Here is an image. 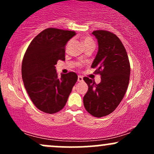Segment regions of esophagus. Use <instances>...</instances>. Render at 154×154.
Wrapping results in <instances>:
<instances>
[{
    "label": "esophagus",
    "mask_w": 154,
    "mask_h": 154,
    "mask_svg": "<svg viewBox=\"0 0 154 154\" xmlns=\"http://www.w3.org/2000/svg\"><path fill=\"white\" fill-rule=\"evenodd\" d=\"M77 81H78V82H82V81H83V77H82V76H81V75H79L78 76V78H77Z\"/></svg>",
    "instance_id": "obj_1"
}]
</instances>
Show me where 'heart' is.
I'll list each match as a JSON object with an SVG mask.
<instances>
[{
  "label": "heart",
  "instance_id": "b5f03b06",
  "mask_svg": "<svg viewBox=\"0 0 154 154\" xmlns=\"http://www.w3.org/2000/svg\"><path fill=\"white\" fill-rule=\"evenodd\" d=\"M82 43L84 44V45H87L88 43H93V39L91 38H90V37H85V38H83L82 39Z\"/></svg>",
  "mask_w": 154,
  "mask_h": 154
}]
</instances>
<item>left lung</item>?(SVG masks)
Instances as JSON below:
<instances>
[{
    "label": "left lung",
    "instance_id": "left-lung-1",
    "mask_svg": "<svg viewBox=\"0 0 154 154\" xmlns=\"http://www.w3.org/2000/svg\"><path fill=\"white\" fill-rule=\"evenodd\" d=\"M98 40V51L92 68L100 74L101 81L96 85L88 77L83 78L88 91L83 103L88 113L95 117L107 116L116 109L128 89L130 66L125 48L114 33L106 30L92 32Z\"/></svg>",
    "mask_w": 154,
    "mask_h": 154
}]
</instances>
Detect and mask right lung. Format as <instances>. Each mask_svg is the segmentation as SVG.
I'll return each mask as SVG.
<instances>
[{"instance_id":"obj_1","label":"right lung","mask_w":154,"mask_h":154,"mask_svg":"<svg viewBox=\"0 0 154 154\" xmlns=\"http://www.w3.org/2000/svg\"><path fill=\"white\" fill-rule=\"evenodd\" d=\"M75 31L48 28L37 35L23 58L22 76L24 87L35 106L47 114L64 107L77 81L75 72L58 76L55 65L65 60V46Z\"/></svg>"}]
</instances>
